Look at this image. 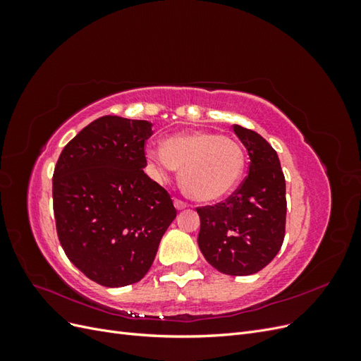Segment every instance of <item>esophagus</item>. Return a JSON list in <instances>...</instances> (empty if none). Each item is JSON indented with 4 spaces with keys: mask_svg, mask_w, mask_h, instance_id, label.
I'll use <instances>...</instances> for the list:
<instances>
[{
    "mask_svg": "<svg viewBox=\"0 0 361 361\" xmlns=\"http://www.w3.org/2000/svg\"><path fill=\"white\" fill-rule=\"evenodd\" d=\"M174 206H176V209H185V207L188 206V203L187 202H183V200H180V199H174Z\"/></svg>",
    "mask_w": 361,
    "mask_h": 361,
    "instance_id": "obj_1",
    "label": "esophagus"
}]
</instances>
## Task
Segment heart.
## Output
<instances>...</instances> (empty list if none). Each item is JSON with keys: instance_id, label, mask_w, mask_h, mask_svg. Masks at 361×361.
I'll return each mask as SVG.
<instances>
[{"instance_id": "heart-1", "label": "heart", "mask_w": 361, "mask_h": 361, "mask_svg": "<svg viewBox=\"0 0 361 361\" xmlns=\"http://www.w3.org/2000/svg\"><path fill=\"white\" fill-rule=\"evenodd\" d=\"M147 157L159 178L180 169V187L197 202H214L231 192L243 176L245 155L232 138L214 133L178 134L164 146H149Z\"/></svg>"}]
</instances>
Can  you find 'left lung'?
<instances>
[{"label": "left lung", "mask_w": 361, "mask_h": 361, "mask_svg": "<svg viewBox=\"0 0 361 361\" xmlns=\"http://www.w3.org/2000/svg\"><path fill=\"white\" fill-rule=\"evenodd\" d=\"M250 157L248 174L224 202L200 206L199 247L223 274L250 276L276 257L285 239L286 182L277 152L257 133L233 125Z\"/></svg>", "instance_id": "1"}]
</instances>
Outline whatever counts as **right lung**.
I'll return each instance as SVG.
<instances>
[{
  "label": "right lung",
  "mask_w": 361,
  "mask_h": 361,
  "mask_svg": "<svg viewBox=\"0 0 361 361\" xmlns=\"http://www.w3.org/2000/svg\"><path fill=\"white\" fill-rule=\"evenodd\" d=\"M147 120L104 116L64 146L52 176L59 241L84 276L106 288L140 281L176 218L167 190L145 173Z\"/></svg>",
  "instance_id": "add662e5"
}]
</instances>
